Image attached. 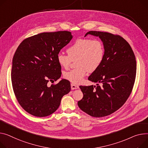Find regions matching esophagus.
Here are the masks:
<instances>
[{"instance_id": "obj_1", "label": "esophagus", "mask_w": 148, "mask_h": 148, "mask_svg": "<svg viewBox=\"0 0 148 148\" xmlns=\"http://www.w3.org/2000/svg\"><path fill=\"white\" fill-rule=\"evenodd\" d=\"M71 88L72 90H74V89H77V88H79V87H78V86H77V85H75V84L72 83V84H71Z\"/></svg>"}]
</instances>
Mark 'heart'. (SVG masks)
I'll return each instance as SVG.
<instances>
[{
  "label": "heart",
  "instance_id": "obj_1",
  "mask_svg": "<svg viewBox=\"0 0 148 148\" xmlns=\"http://www.w3.org/2000/svg\"><path fill=\"white\" fill-rule=\"evenodd\" d=\"M68 55L59 53L58 63L64 68H68L72 61L76 60L77 68L66 72L64 77L74 84H80L87 71L93 72L100 66L105 55V48L100 40L90 38H79L67 49Z\"/></svg>",
  "mask_w": 148,
  "mask_h": 148
}]
</instances>
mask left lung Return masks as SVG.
Masks as SVG:
<instances>
[{
    "label": "left lung",
    "instance_id": "8db88e82",
    "mask_svg": "<svg viewBox=\"0 0 148 148\" xmlns=\"http://www.w3.org/2000/svg\"><path fill=\"white\" fill-rule=\"evenodd\" d=\"M88 34L99 37L105 55L88 78L97 86H80L83 97L78 106L92 116L103 117L117 111L129 97L136 74V58L129 43L120 36L90 31L84 37Z\"/></svg>",
    "mask_w": 148,
    "mask_h": 148
}]
</instances>
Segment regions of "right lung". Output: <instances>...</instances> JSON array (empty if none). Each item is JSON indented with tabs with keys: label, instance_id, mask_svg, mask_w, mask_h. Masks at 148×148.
<instances>
[{
	"label": "right lung",
	"instance_id": "obj_1",
	"mask_svg": "<svg viewBox=\"0 0 148 148\" xmlns=\"http://www.w3.org/2000/svg\"><path fill=\"white\" fill-rule=\"evenodd\" d=\"M73 36L67 31L42 33L24 40L12 60L11 80L16 99L28 113L38 117L53 114L71 85L62 79L55 85L47 83L61 76L56 56Z\"/></svg>",
	"mask_w": 148,
	"mask_h": 148
}]
</instances>
